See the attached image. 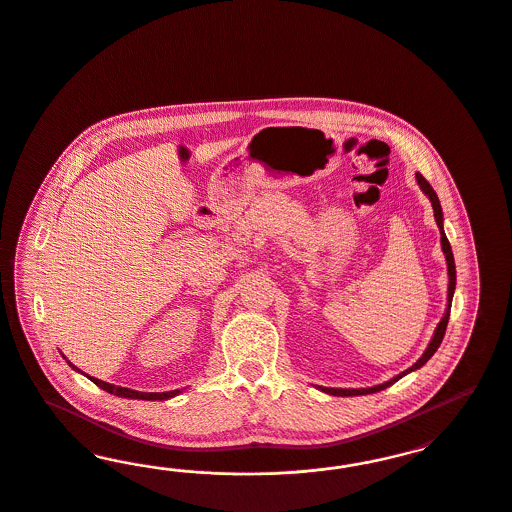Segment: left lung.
<instances>
[{"label": "left lung", "instance_id": "left-lung-1", "mask_svg": "<svg viewBox=\"0 0 512 512\" xmlns=\"http://www.w3.org/2000/svg\"><path fill=\"white\" fill-rule=\"evenodd\" d=\"M415 179H417L419 188L425 192V196L429 198L430 204H432L434 219H436V225H438V230H440V244H442V251H444V255H446V265H448V278H450V282H448V305H446V310H444V316H442V320L438 322V326H436L434 333H432L429 347L425 348V352L421 354V358H419L411 368L404 369L402 373L394 375L389 381H385V383H381V385H375V387H368V389H329V387L316 385V389L322 390V392H326V394H331V396H364V394H373V392L385 390L387 387H390V385H394L396 381H400L404 375H408V373L415 371V369L423 368V366L429 362L430 358H432V354L440 347L442 339H444V333H446V328H448V320H450L451 301H453V293H455V261H453V253H451L448 236H446V232H444V213H442L440 200H438L436 192L432 190V186L427 183V179H425L421 173H415Z\"/></svg>", "mask_w": 512, "mask_h": 512}]
</instances>
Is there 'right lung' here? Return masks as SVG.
Listing matches in <instances>:
<instances>
[{
	"label": "right lung",
	"instance_id": "obj_1",
	"mask_svg": "<svg viewBox=\"0 0 512 512\" xmlns=\"http://www.w3.org/2000/svg\"><path fill=\"white\" fill-rule=\"evenodd\" d=\"M62 358H64V354H62ZM66 360V358H64ZM68 362V360H66ZM68 366L74 369V371H78V373H83L80 369L76 368L72 362H68ZM85 377H89L87 373H83ZM99 389L106 390V392H110V394H116V396H120V398H133V400H169V398H173V396H179L183 390H169V392H141V390H131L125 389V387H116V385H110V383H104L101 379H95V377H89Z\"/></svg>",
	"mask_w": 512,
	"mask_h": 512
}]
</instances>
